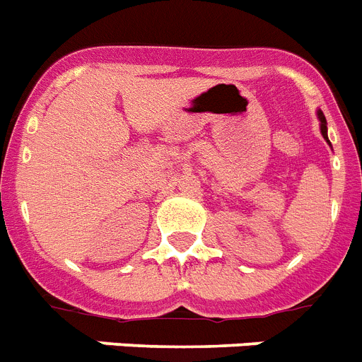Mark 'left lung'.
Listing matches in <instances>:
<instances>
[{"label":"left lung","mask_w":362,"mask_h":362,"mask_svg":"<svg viewBox=\"0 0 362 362\" xmlns=\"http://www.w3.org/2000/svg\"><path fill=\"white\" fill-rule=\"evenodd\" d=\"M316 116H318V120H320V133H322V136H324V139H325V142H327V144L331 146L329 139H327V122H325V116H324V112H322V110L318 109V110H316Z\"/></svg>","instance_id":"obj_1"}]
</instances>
